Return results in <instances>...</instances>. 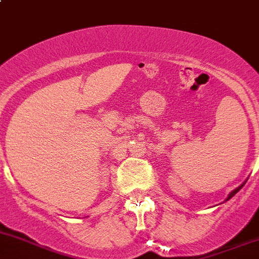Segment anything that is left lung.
Returning a JSON list of instances; mask_svg holds the SVG:
<instances>
[{
  "mask_svg": "<svg viewBox=\"0 0 259 259\" xmlns=\"http://www.w3.org/2000/svg\"><path fill=\"white\" fill-rule=\"evenodd\" d=\"M244 183H246V181H244V182H243V183H242V185H241V186H239V187H237L236 189H233V191H232V192H231V193H229V194H228V197H227V198H226V201H228V199H231V198H232V197H233V196H234V194H236V193H237V192H238V191H239V189H241L242 187H243V186H244Z\"/></svg>",
  "mask_w": 259,
  "mask_h": 259,
  "instance_id": "left-lung-1",
  "label": "left lung"
}]
</instances>
